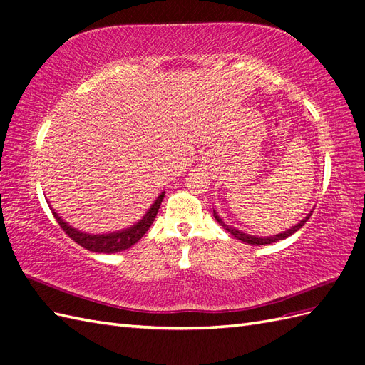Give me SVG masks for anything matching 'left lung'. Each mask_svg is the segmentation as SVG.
Returning a JSON list of instances; mask_svg holds the SVG:
<instances>
[{"mask_svg": "<svg viewBox=\"0 0 365 365\" xmlns=\"http://www.w3.org/2000/svg\"><path fill=\"white\" fill-rule=\"evenodd\" d=\"M311 215H312V212H311V213H307V216H306L304 219H302L300 222H298L297 225L291 227L289 230H286V231H282V233H279V235H272V236L259 237V236L247 235V233H244V231H240V230H237V228H235V227H231V225H227V224L224 222V220L220 219V216L216 213V210L213 208V216H215V219H216L217 222H219V225H222V227H224V230H227L231 236H235L236 239H239V240H242V242H247V244H250V245H268V244H272V242H277V240L286 239L288 236L294 235L295 231L300 230V228L306 224V220H307L309 217H311Z\"/></svg>", "mask_w": 365, "mask_h": 365, "instance_id": "8db88e82", "label": "left lung"}]
</instances>
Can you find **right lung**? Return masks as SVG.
<instances>
[{
	"instance_id": "1",
	"label": "right lung",
	"mask_w": 365,
	"mask_h": 365,
	"mask_svg": "<svg viewBox=\"0 0 365 365\" xmlns=\"http://www.w3.org/2000/svg\"><path fill=\"white\" fill-rule=\"evenodd\" d=\"M165 192H161L158 195V197L153 204L150 205V208L146 212V215L143 216L138 222H135L134 225H130L125 230H120V231H114V233H105V235H90V233H83V231H79L77 228L68 225V222H65V220L54 212V208H51V212L56 217L58 224L61 225V228L67 233L74 242H77L81 247L94 251V252H117V251H123L130 248L134 244L145 236L146 231L150 228V225L153 224V220H155V216L158 213V208L163 202V197H164ZM50 204V202H48Z\"/></svg>"
}]
</instances>
